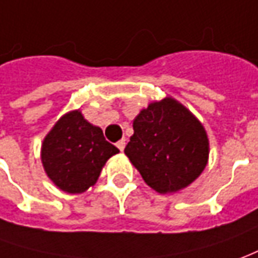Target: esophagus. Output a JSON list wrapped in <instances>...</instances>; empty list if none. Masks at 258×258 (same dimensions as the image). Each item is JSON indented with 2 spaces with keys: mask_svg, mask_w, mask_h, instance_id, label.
I'll list each match as a JSON object with an SVG mask.
<instances>
[{
  "mask_svg": "<svg viewBox=\"0 0 258 258\" xmlns=\"http://www.w3.org/2000/svg\"><path fill=\"white\" fill-rule=\"evenodd\" d=\"M125 146H126L125 139L119 140L118 143H116V147H118V149H119V150H120V152H123V149H125Z\"/></svg>",
  "mask_w": 258,
  "mask_h": 258,
  "instance_id": "esophagus-1",
  "label": "esophagus"
}]
</instances>
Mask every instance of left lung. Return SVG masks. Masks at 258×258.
<instances>
[{"mask_svg": "<svg viewBox=\"0 0 258 258\" xmlns=\"http://www.w3.org/2000/svg\"><path fill=\"white\" fill-rule=\"evenodd\" d=\"M125 154L150 188L174 194L192 184L205 170L209 139L192 112L166 97L150 102L133 119Z\"/></svg>", "mask_w": 258, "mask_h": 258, "instance_id": "obj_1", "label": "left lung"}]
</instances>
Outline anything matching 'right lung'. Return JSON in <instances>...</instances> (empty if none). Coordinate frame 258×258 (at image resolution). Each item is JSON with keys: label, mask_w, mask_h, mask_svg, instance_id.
I'll use <instances>...</instances> for the list:
<instances>
[{"label": "right lung", "mask_w": 258, "mask_h": 258, "mask_svg": "<svg viewBox=\"0 0 258 258\" xmlns=\"http://www.w3.org/2000/svg\"><path fill=\"white\" fill-rule=\"evenodd\" d=\"M118 153L106 142L101 127L74 109L64 113L44 136L40 159L44 173L58 189L83 194L97 182L102 167Z\"/></svg>", "instance_id": "1"}]
</instances>
